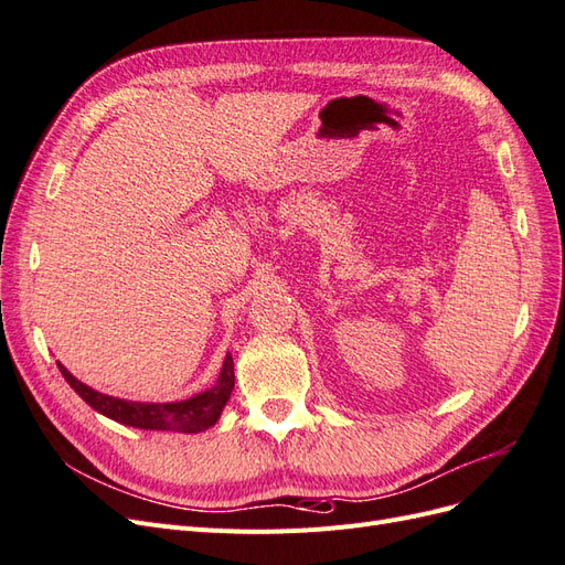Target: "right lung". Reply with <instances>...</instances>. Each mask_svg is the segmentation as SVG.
Segmentation results:
<instances>
[{
	"label": "right lung",
	"mask_w": 565,
	"mask_h": 565,
	"mask_svg": "<svg viewBox=\"0 0 565 565\" xmlns=\"http://www.w3.org/2000/svg\"><path fill=\"white\" fill-rule=\"evenodd\" d=\"M58 370L65 377V382L75 388V393H79V398L87 405H92L96 413L106 415L119 424L136 426V429H150V431L200 434L204 429H210V426L218 422L221 409H224V405L228 403L231 391L235 386L231 353H226L224 367H221L218 380L212 388L179 403H136V401L113 398L75 380L61 363H58Z\"/></svg>",
	"instance_id": "1"
}]
</instances>
